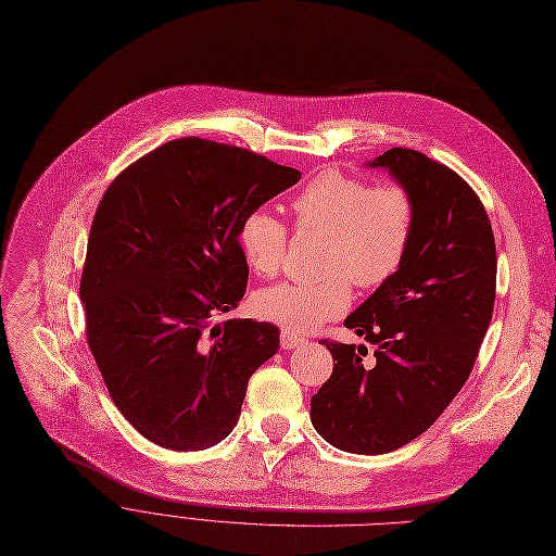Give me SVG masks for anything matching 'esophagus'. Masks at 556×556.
I'll list each match as a JSON object with an SVG mask.
<instances>
[{"label":"esophagus","instance_id":"esophagus-1","mask_svg":"<svg viewBox=\"0 0 556 556\" xmlns=\"http://www.w3.org/2000/svg\"><path fill=\"white\" fill-rule=\"evenodd\" d=\"M280 343H282V349H285V351H292V349L303 346L305 339H303V337H296L294 332H287V330H282V334H280Z\"/></svg>","mask_w":556,"mask_h":556}]
</instances>
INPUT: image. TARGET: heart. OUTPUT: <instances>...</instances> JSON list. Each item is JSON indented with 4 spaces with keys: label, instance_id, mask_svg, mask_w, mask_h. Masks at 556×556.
<instances>
[{
    "label": "heart",
    "instance_id": "obj_1",
    "mask_svg": "<svg viewBox=\"0 0 556 556\" xmlns=\"http://www.w3.org/2000/svg\"><path fill=\"white\" fill-rule=\"evenodd\" d=\"M301 230L328 235L324 271L316 282H278L253 296L262 321L287 332L305 334L343 314L351 305V287L378 289L403 267L412 244L416 207L401 185H378L339 169L321 172L292 199ZM240 249L255 276L280 271L287 228L267 210H253L240 226Z\"/></svg>",
    "mask_w": 556,
    "mask_h": 556
}]
</instances>
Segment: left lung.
<instances>
[{
  "instance_id": "left-lung-1",
  "label": "left lung",
  "mask_w": 556,
  "mask_h": 556,
  "mask_svg": "<svg viewBox=\"0 0 556 556\" xmlns=\"http://www.w3.org/2000/svg\"><path fill=\"white\" fill-rule=\"evenodd\" d=\"M384 169L416 207L403 267L343 326L374 343L324 341L337 362L312 395L314 430L343 453H391L426 432L468 380L495 301V240L470 185L414 149H389Z\"/></svg>"
}]
</instances>
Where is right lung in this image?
<instances>
[{"label": "right lung", "instance_id": "1", "mask_svg": "<svg viewBox=\"0 0 556 556\" xmlns=\"http://www.w3.org/2000/svg\"><path fill=\"white\" fill-rule=\"evenodd\" d=\"M299 178L253 151L182 138L105 190L81 276L88 346L117 409L155 445L226 439L249 378L276 355L274 324L215 319L247 292L244 217Z\"/></svg>", "mask_w": 556, "mask_h": 556}]
</instances>
